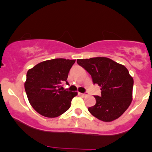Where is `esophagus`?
<instances>
[{
	"instance_id": "1",
	"label": "esophagus",
	"mask_w": 152,
	"mask_h": 152,
	"mask_svg": "<svg viewBox=\"0 0 152 152\" xmlns=\"http://www.w3.org/2000/svg\"><path fill=\"white\" fill-rule=\"evenodd\" d=\"M80 95H82V96H83V97H86V96H88V93H80Z\"/></svg>"
}]
</instances>
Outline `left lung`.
Listing matches in <instances>:
<instances>
[{
	"mask_svg": "<svg viewBox=\"0 0 152 152\" xmlns=\"http://www.w3.org/2000/svg\"><path fill=\"white\" fill-rule=\"evenodd\" d=\"M77 62L88 72L93 84L101 87V95H95L96 104L88 110L104 122L120 117L132 101L134 80L123 65L107 57L77 59Z\"/></svg>",
	"mask_w": 152,
	"mask_h": 152,
	"instance_id": "8db88e82",
	"label": "left lung"
}]
</instances>
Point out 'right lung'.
Listing matches in <instances>:
<instances>
[{"mask_svg":"<svg viewBox=\"0 0 152 152\" xmlns=\"http://www.w3.org/2000/svg\"><path fill=\"white\" fill-rule=\"evenodd\" d=\"M75 59H54L41 62L27 72L25 90L30 104L37 113L56 118L69 109L77 92L61 89Z\"/></svg>","mask_w":152,"mask_h":152,"instance_id":"obj_1","label":"right lung"}]
</instances>
